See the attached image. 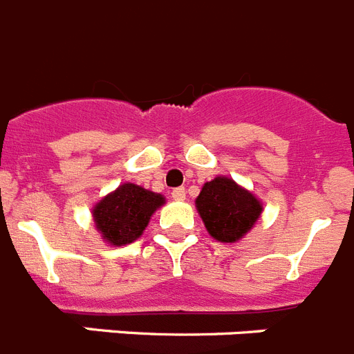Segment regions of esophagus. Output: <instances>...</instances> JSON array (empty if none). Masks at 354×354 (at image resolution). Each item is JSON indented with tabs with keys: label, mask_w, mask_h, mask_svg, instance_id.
<instances>
[{
	"label": "esophagus",
	"mask_w": 354,
	"mask_h": 354,
	"mask_svg": "<svg viewBox=\"0 0 354 354\" xmlns=\"http://www.w3.org/2000/svg\"><path fill=\"white\" fill-rule=\"evenodd\" d=\"M171 198L174 200L186 198V192H184V187H175V189H171Z\"/></svg>",
	"instance_id": "34e87169"
}]
</instances>
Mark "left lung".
<instances>
[{
    "label": "left lung",
    "instance_id": "obj_1",
    "mask_svg": "<svg viewBox=\"0 0 354 354\" xmlns=\"http://www.w3.org/2000/svg\"><path fill=\"white\" fill-rule=\"evenodd\" d=\"M195 204L207 232L220 243L246 236L262 212L261 200L223 175L204 184Z\"/></svg>",
    "mask_w": 354,
    "mask_h": 354
}]
</instances>
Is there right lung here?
Returning a JSON list of instances; mask_svg holds the SVG:
<instances>
[{
    "label": "right lung",
    "instance_id": "obj_1",
    "mask_svg": "<svg viewBox=\"0 0 354 354\" xmlns=\"http://www.w3.org/2000/svg\"><path fill=\"white\" fill-rule=\"evenodd\" d=\"M165 204V196L126 183L106 195L93 207V221L102 239L113 246H126L138 239L150 216Z\"/></svg>",
    "mask_w": 354,
    "mask_h": 354
}]
</instances>
